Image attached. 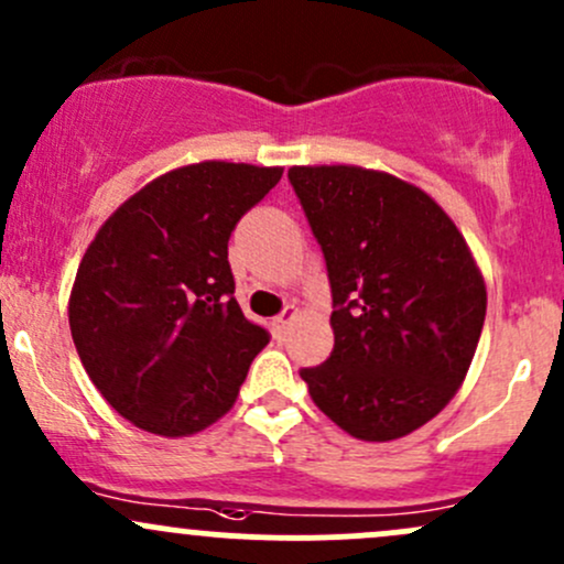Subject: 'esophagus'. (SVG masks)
Here are the masks:
<instances>
[{
  "label": "esophagus",
  "mask_w": 564,
  "mask_h": 564,
  "mask_svg": "<svg viewBox=\"0 0 564 564\" xmlns=\"http://www.w3.org/2000/svg\"><path fill=\"white\" fill-rule=\"evenodd\" d=\"M295 317H299V306H288L280 314V317L274 319V330L280 333V336H282V333H288V328H290V325H293Z\"/></svg>",
  "instance_id": "34e87169"
}]
</instances>
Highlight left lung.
I'll list each match as a JSON object with an SVG mask.
<instances>
[{"label": "left lung", "mask_w": 564, "mask_h": 564, "mask_svg": "<svg viewBox=\"0 0 564 564\" xmlns=\"http://www.w3.org/2000/svg\"><path fill=\"white\" fill-rule=\"evenodd\" d=\"M288 177L336 306L333 352L301 379L344 433L403 438L463 387L487 314L481 269L435 198L395 174L333 163Z\"/></svg>", "instance_id": "1"}]
</instances>
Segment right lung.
Wrapping results in <instances>:
<instances>
[{
    "label": "right lung",
    "instance_id": "1",
    "mask_svg": "<svg viewBox=\"0 0 564 564\" xmlns=\"http://www.w3.org/2000/svg\"><path fill=\"white\" fill-rule=\"evenodd\" d=\"M282 166L202 161L148 183L101 223L77 265L69 328L96 390L163 438L231 411L269 344L234 299L228 239Z\"/></svg>",
    "mask_w": 564,
    "mask_h": 564
}]
</instances>
